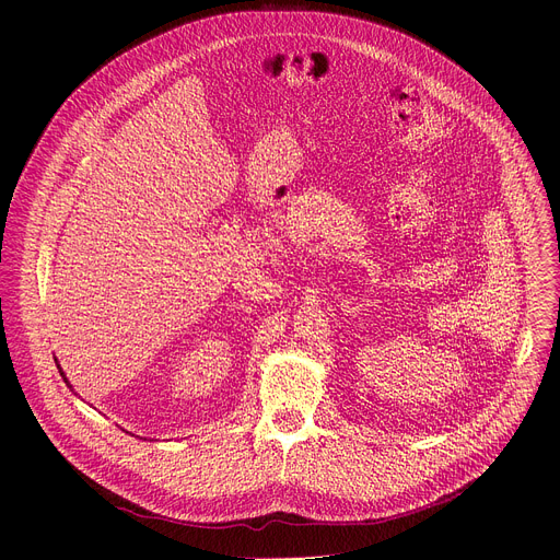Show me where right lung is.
Returning a JSON list of instances; mask_svg holds the SVG:
<instances>
[{
	"mask_svg": "<svg viewBox=\"0 0 560 560\" xmlns=\"http://www.w3.org/2000/svg\"><path fill=\"white\" fill-rule=\"evenodd\" d=\"M59 372H61V368H59ZM61 376H63V372H61ZM63 381H66V376H63ZM68 383V381H66Z\"/></svg>",
	"mask_w": 560,
	"mask_h": 560,
	"instance_id": "obj_1",
	"label": "right lung"
}]
</instances>
